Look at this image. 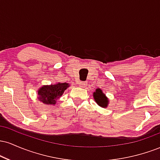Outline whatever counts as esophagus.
<instances>
[{
    "mask_svg": "<svg viewBox=\"0 0 160 160\" xmlns=\"http://www.w3.org/2000/svg\"><path fill=\"white\" fill-rule=\"evenodd\" d=\"M78 84L80 87H83L84 86L86 85V82H82V81H78Z\"/></svg>",
    "mask_w": 160,
    "mask_h": 160,
    "instance_id": "obj_1",
    "label": "esophagus"
}]
</instances>
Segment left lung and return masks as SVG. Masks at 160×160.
<instances>
[{"label":"left lung","instance_id":"8db88e82","mask_svg":"<svg viewBox=\"0 0 160 160\" xmlns=\"http://www.w3.org/2000/svg\"><path fill=\"white\" fill-rule=\"evenodd\" d=\"M93 98L95 99V102L97 104L102 108H107L109 104V99L99 88L95 89V91L93 92Z\"/></svg>","mask_w":160,"mask_h":160}]
</instances>
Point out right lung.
Returning a JSON list of instances; mask_svg holds the SVG:
<instances>
[{
  "instance_id": "right-lung-1",
  "label": "right lung",
  "mask_w": 160,
  "mask_h": 160,
  "mask_svg": "<svg viewBox=\"0 0 160 160\" xmlns=\"http://www.w3.org/2000/svg\"><path fill=\"white\" fill-rule=\"evenodd\" d=\"M70 85L67 82H57L51 85H43L38 90V100L45 104L55 105L56 101L63 95Z\"/></svg>"
}]
</instances>
